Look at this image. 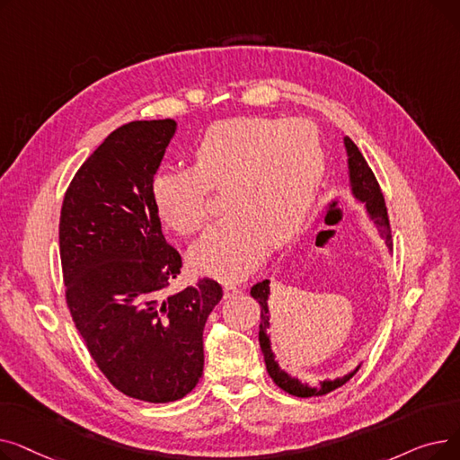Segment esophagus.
<instances>
[{
    "label": "esophagus",
    "instance_id": "34e87169",
    "mask_svg": "<svg viewBox=\"0 0 460 460\" xmlns=\"http://www.w3.org/2000/svg\"><path fill=\"white\" fill-rule=\"evenodd\" d=\"M240 291H243V287L236 285V283H231V281H227V283L224 285V293H226V298H231V296L238 295Z\"/></svg>",
    "mask_w": 460,
    "mask_h": 460
}]
</instances>
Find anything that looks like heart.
<instances>
[{
  "mask_svg": "<svg viewBox=\"0 0 460 460\" xmlns=\"http://www.w3.org/2000/svg\"><path fill=\"white\" fill-rule=\"evenodd\" d=\"M323 175V141L307 120L238 117L207 128L191 167L158 173L153 201L169 229L193 234L207 222L210 190H222L227 214L191 246L190 262L201 274L240 279L269 244L296 234Z\"/></svg>",
  "mask_w": 460,
  "mask_h": 460,
  "instance_id": "obj_1",
  "label": "heart"
}]
</instances>
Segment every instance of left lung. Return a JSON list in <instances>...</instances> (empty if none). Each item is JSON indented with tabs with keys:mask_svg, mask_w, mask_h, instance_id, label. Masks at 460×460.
I'll return each instance as SVG.
<instances>
[{
	"mask_svg": "<svg viewBox=\"0 0 460 460\" xmlns=\"http://www.w3.org/2000/svg\"><path fill=\"white\" fill-rule=\"evenodd\" d=\"M345 151H347V165H349V186H350V196L352 199L364 207L366 214L369 220L376 226L380 236L384 238L385 246L392 252V229H390V220H388V210H385L384 196L380 191V186L376 182V177L373 175L369 164L366 162L364 155L359 153L356 147V143L345 136ZM252 296L259 302L261 305V324H259V345L264 356V364H267V371L272 376V380L279 385V388L287 394L296 395V397H317V395H326L337 388H341L345 382H349L359 366L352 369L350 373L337 376V378H324L317 385H311L307 382H302L300 378L293 376L291 373H287L279 367L276 354L272 352V341H270V307H269V296H270V281L264 279L257 285L252 287Z\"/></svg>",
	"mask_w": 460,
	"mask_h": 460,
	"instance_id": "obj_1",
	"label": "left lung"
}]
</instances>
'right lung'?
Listing matches in <instances>:
<instances>
[{
  "instance_id": "1",
  "label": "right lung",
  "mask_w": 460,
  "mask_h": 460,
  "mask_svg": "<svg viewBox=\"0 0 460 460\" xmlns=\"http://www.w3.org/2000/svg\"><path fill=\"white\" fill-rule=\"evenodd\" d=\"M173 119L113 130L78 169L61 208L66 305L94 364L147 402L188 395L203 375V330L224 291L199 279L164 298L182 261L165 243L153 182Z\"/></svg>"
}]
</instances>
